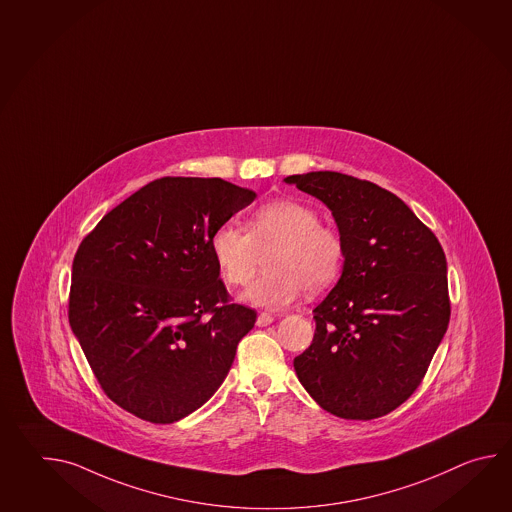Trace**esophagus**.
<instances>
[{"mask_svg":"<svg viewBox=\"0 0 512 512\" xmlns=\"http://www.w3.org/2000/svg\"><path fill=\"white\" fill-rule=\"evenodd\" d=\"M273 323V315L268 312H261L257 315V326H268Z\"/></svg>","mask_w":512,"mask_h":512,"instance_id":"1","label":"esophagus"}]
</instances>
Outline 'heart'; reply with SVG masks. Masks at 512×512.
Returning a JSON list of instances; mask_svg holds the SVG:
<instances>
[{
	"instance_id": "obj_1",
	"label": "heart",
	"mask_w": 512,
	"mask_h": 512,
	"mask_svg": "<svg viewBox=\"0 0 512 512\" xmlns=\"http://www.w3.org/2000/svg\"><path fill=\"white\" fill-rule=\"evenodd\" d=\"M209 248L220 277L231 286L246 284L262 255L268 272L242 293L244 303L277 310L303 290L317 293L339 277L345 242L339 231L319 224V215L297 200H275L251 213L246 231L224 222L213 231Z\"/></svg>"
}]
</instances>
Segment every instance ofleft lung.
<instances>
[{"mask_svg": "<svg viewBox=\"0 0 512 512\" xmlns=\"http://www.w3.org/2000/svg\"><path fill=\"white\" fill-rule=\"evenodd\" d=\"M332 211L345 242L339 281L313 310L293 359L306 392L343 419H376L414 394L450 319L447 259L403 200L335 171L284 178Z\"/></svg>", "mask_w": 512, "mask_h": 512, "instance_id": "obj_1", "label": "left lung"}]
</instances>
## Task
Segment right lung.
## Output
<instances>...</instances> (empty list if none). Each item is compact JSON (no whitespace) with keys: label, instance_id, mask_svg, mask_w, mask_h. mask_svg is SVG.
<instances>
[{"label":"right lung","instance_id":"1","mask_svg":"<svg viewBox=\"0 0 512 512\" xmlns=\"http://www.w3.org/2000/svg\"><path fill=\"white\" fill-rule=\"evenodd\" d=\"M255 197L222 178H160L76 251L71 330L105 394L136 418H186L228 376L257 313L228 303L209 240Z\"/></svg>","mask_w":512,"mask_h":512}]
</instances>
